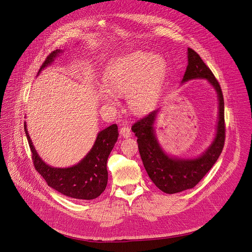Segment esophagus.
<instances>
[{
    "label": "esophagus",
    "instance_id": "1",
    "mask_svg": "<svg viewBox=\"0 0 252 252\" xmlns=\"http://www.w3.org/2000/svg\"><path fill=\"white\" fill-rule=\"evenodd\" d=\"M119 133L124 137V138H127L130 137V128L127 126V125H123V126L121 127V130H119Z\"/></svg>",
    "mask_w": 252,
    "mask_h": 252
}]
</instances>
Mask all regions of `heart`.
<instances>
[{
	"mask_svg": "<svg viewBox=\"0 0 252 252\" xmlns=\"http://www.w3.org/2000/svg\"><path fill=\"white\" fill-rule=\"evenodd\" d=\"M164 70V60L150 52L136 51L117 59L105 74L109 89L100 90L102 100L111 103L114 94L126 95L129 109L141 114L152 105Z\"/></svg>",
	"mask_w": 252,
	"mask_h": 252,
	"instance_id": "obj_1",
	"label": "heart"
}]
</instances>
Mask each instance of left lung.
I'll use <instances>...</instances> for the list:
<instances>
[{"mask_svg": "<svg viewBox=\"0 0 252 252\" xmlns=\"http://www.w3.org/2000/svg\"><path fill=\"white\" fill-rule=\"evenodd\" d=\"M194 78H205L215 88L219 98V122L217 135L208 149L193 159H180L168 156L157 142L153 127L158 110L142 117L131 126L138 138V147L145 169L157 188L167 194L191 189L199 183L219 159L222 151L224 129V107L222 92L216 76L197 53L188 48V66L182 83Z\"/></svg>", "mask_w": 252, "mask_h": 252, "instance_id": "obj_1", "label": "left lung"}]
</instances>
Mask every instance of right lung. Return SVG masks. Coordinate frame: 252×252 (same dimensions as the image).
<instances>
[{
    "mask_svg": "<svg viewBox=\"0 0 252 252\" xmlns=\"http://www.w3.org/2000/svg\"><path fill=\"white\" fill-rule=\"evenodd\" d=\"M60 52L62 51H53L42 64L38 73L54 61V58ZM24 131L30 144L34 168L45 179L48 186L65 196L83 200L95 199L104 192L108 181L106 164L118 138L116 125H112L101 130L97 136L94 146L85 158L77 164L66 168L52 167L46 164L39 158L33 147L26 128V123H24Z\"/></svg>",
    "mask_w": 252,
    "mask_h": 252,
    "instance_id": "1",
    "label": "right lung"
}]
</instances>
